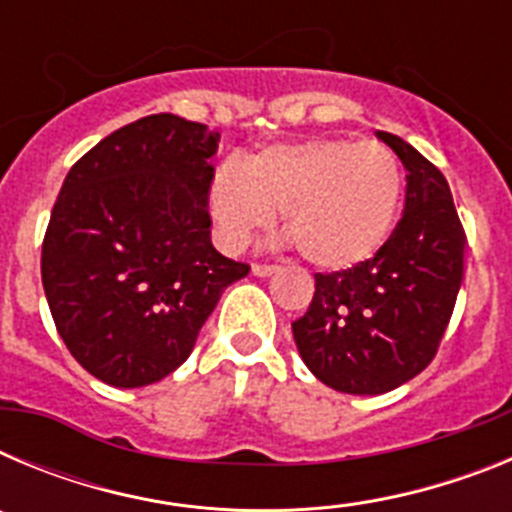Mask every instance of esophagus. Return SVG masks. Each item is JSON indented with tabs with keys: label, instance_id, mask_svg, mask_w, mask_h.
Listing matches in <instances>:
<instances>
[{
	"label": "esophagus",
	"instance_id": "esophagus-1",
	"mask_svg": "<svg viewBox=\"0 0 512 512\" xmlns=\"http://www.w3.org/2000/svg\"><path fill=\"white\" fill-rule=\"evenodd\" d=\"M253 274H256V277H271V274H277L279 271V266H274V264H253Z\"/></svg>",
	"mask_w": 512,
	"mask_h": 512
}]
</instances>
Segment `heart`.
I'll list each match as a JSON object with an SVG mask.
<instances>
[{
    "instance_id": "b5f03b06",
    "label": "heart",
    "mask_w": 512,
    "mask_h": 512,
    "mask_svg": "<svg viewBox=\"0 0 512 512\" xmlns=\"http://www.w3.org/2000/svg\"><path fill=\"white\" fill-rule=\"evenodd\" d=\"M402 197L395 153L377 140L310 138L277 143L217 169L210 212L225 248L266 233L274 212L302 259L328 271L354 269L387 243Z\"/></svg>"
}]
</instances>
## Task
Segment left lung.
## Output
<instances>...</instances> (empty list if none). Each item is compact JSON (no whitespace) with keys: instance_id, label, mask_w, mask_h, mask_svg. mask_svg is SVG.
Here are the masks:
<instances>
[{"instance_id":"8db88e82","label":"left lung","mask_w":512,"mask_h":512,"mask_svg":"<svg viewBox=\"0 0 512 512\" xmlns=\"http://www.w3.org/2000/svg\"><path fill=\"white\" fill-rule=\"evenodd\" d=\"M405 166V210L374 259L315 274V295L292 323L315 377L346 395H382L436 356L464 279L467 235L446 176L410 143L379 130Z\"/></svg>"}]
</instances>
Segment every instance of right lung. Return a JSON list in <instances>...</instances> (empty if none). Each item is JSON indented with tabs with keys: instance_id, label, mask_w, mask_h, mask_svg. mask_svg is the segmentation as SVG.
I'll return each mask as SVG.
<instances>
[{
	"instance_id": "right-lung-1",
	"label": "right lung",
	"mask_w": 512,
	"mask_h": 512,
	"mask_svg": "<svg viewBox=\"0 0 512 512\" xmlns=\"http://www.w3.org/2000/svg\"><path fill=\"white\" fill-rule=\"evenodd\" d=\"M217 140L169 112L140 117L63 179L40 253L45 300L71 356L112 387L182 366L225 287L251 271L210 241Z\"/></svg>"
}]
</instances>
